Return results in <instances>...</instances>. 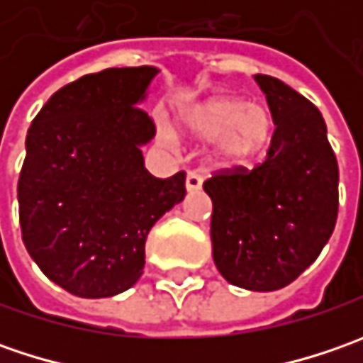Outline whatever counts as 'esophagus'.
Returning <instances> with one entry per match:
<instances>
[{"label":"esophagus","mask_w":363,"mask_h":363,"mask_svg":"<svg viewBox=\"0 0 363 363\" xmlns=\"http://www.w3.org/2000/svg\"><path fill=\"white\" fill-rule=\"evenodd\" d=\"M202 182L203 177L200 174H196V172H189L186 175V188H188V191H196V189L202 188Z\"/></svg>","instance_id":"1"}]
</instances>
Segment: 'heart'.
<instances>
[{"label": "heart", "instance_id": "1", "mask_svg": "<svg viewBox=\"0 0 363 363\" xmlns=\"http://www.w3.org/2000/svg\"><path fill=\"white\" fill-rule=\"evenodd\" d=\"M186 129L202 139L218 137V155L246 160L271 141L274 119L269 106L240 99H214L189 111ZM167 137V131H163Z\"/></svg>", "mask_w": 363, "mask_h": 363}]
</instances>
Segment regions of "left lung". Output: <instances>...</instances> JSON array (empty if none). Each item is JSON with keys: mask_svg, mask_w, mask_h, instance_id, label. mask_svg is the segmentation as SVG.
I'll use <instances>...</instances> for the list:
<instances>
[{"mask_svg": "<svg viewBox=\"0 0 363 363\" xmlns=\"http://www.w3.org/2000/svg\"><path fill=\"white\" fill-rule=\"evenodd\" d=\"M274 119L267 160L203 182L212 198V257L248 291L293 283L328 244L337 220L340 169L319 108L279 78L257 74Z\"/></svg>", "mask_w": 363, "mask_h": 363, "instance_id": "1", "label": "left lung"}]
</instances>
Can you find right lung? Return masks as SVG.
<instances>
[{"instance_id": "right-lung-1", "label": "right lung", "mask_w": 363, "mask_h": 363, "mask_svg": "<svg viewBox=\"0 0 363 363\" xmlns=\"http://www.w3.org/2000/svg\"><path fill=\"white\" fill-rule=\"evenodd\" d=\"M155 74L153 66L84 74L54 92L28 129L21 240L40 271L77 297L135 285L151 226L186 196V172L160 179L143 165L155 123L137 103Z\"/></svg>"}]
</instances>
